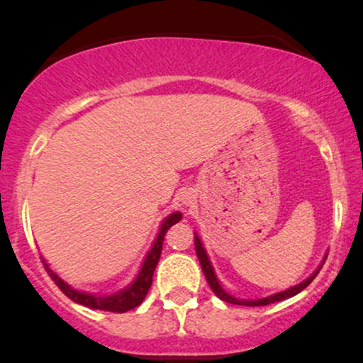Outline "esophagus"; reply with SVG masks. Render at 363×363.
<instances>
[{"label": "esophagus", "instance_id": "obj_1", "mask_svg": "<svg viewBox=\"0 0 363 363\" xmlns=\"http://www.w3.org/2000/svg\"><path fill=\"white\" fill-rule=\"evenodd\" d=\"M181 203L184 206H191L194 203V196L191 194V193H184V194L181 196Z\"/></svg>", "mask_w": 363, "mask_h": 363}]
</instances>
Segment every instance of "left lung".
Instances as JSON below:
<instances>
[{
	"label": "left lung",
	"mask_w": 363,
	"mask_h": 363,
	"mask_svg": "<svg viewBox=\"0 0 363 363\" xmlns=\"http://www.w3.org/2000/svg\"><path fill=\"white\" fill-rule=\"evenodd\" d=\"M194 247H196V254H198L199 264H201L203 273H205V277H206L208 285L211 286V290H213V294H215L218 298H222V301L228 302V303H235V306L259 307V306H268V303L280 302V301H285V298L294 297V295H297L298 291H302L303 289H306V286H309L311 281L314 280L315 277H318V273L320 272V268H323V266H319V268L315 269V272L312 273L311 277L307 278V280H303L302 283H298V285H295V286H290L289 290H283V291H280V294L269 295V297H264V298H257V301H240V298H235V297H232V295H228L227 291H225V290L222 289V285H220L218 280H216L215 272H213V268H211L210 259H208L205 247H203L201 240H199V237L196 235V234H194Z\"/></svg>",
	"instance_id": "1"
}]
</instances>
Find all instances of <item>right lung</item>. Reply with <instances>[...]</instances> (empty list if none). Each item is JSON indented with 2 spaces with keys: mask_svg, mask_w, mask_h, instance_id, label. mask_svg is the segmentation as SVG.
<instances>
[{
  "mask_svg": "<svg viewBox=\"0 0 363 363\" xmlns=\"http://www.w3.org/2000/svg\"><path fill=\"white\" fill-rule=\"evenodd\" d=\"M181 218H182V215L179 213V211L177 213L169 215L167 218H165V222L162 223V227H160V232H158L155 242H153L152 249H150L147 257H145L143 266H141L138 277L135 278V281H133L128 289L119 291V294L99 297V295H91V294H85V291L73 290L72 286H69L68 283L62 281L61 278L52 272V269H49V266L45 264V261H44V266H45V269H48L49 277L52 278V281L56 283L62 294H65L68 298H72L73 302L82 303V306L90 307V309L109 311V312H118V314H123V312H128V311L135 309V307H138L140 303L145 301L150 286H152L153 272H155L157 262H158V259H160L164 237H165V234H167L169 228L172 227L174 223H177Z\"/></svg>",
  "mask_w": 363,
  "mask_h": 363,
  "instance_id": "obj_1",
  "label": "right lung"
}]
</instances>
